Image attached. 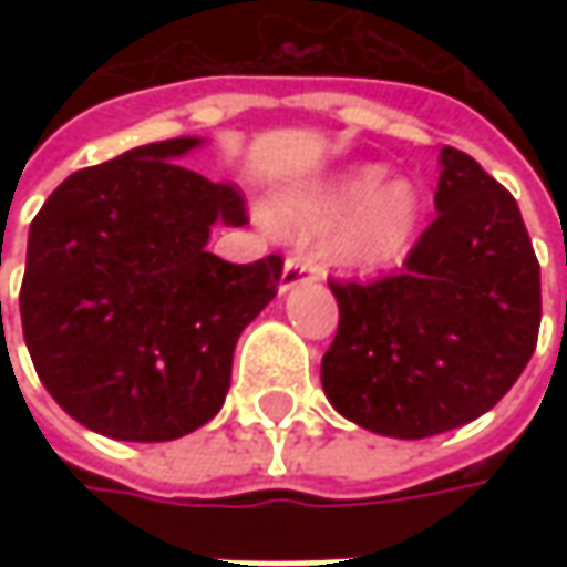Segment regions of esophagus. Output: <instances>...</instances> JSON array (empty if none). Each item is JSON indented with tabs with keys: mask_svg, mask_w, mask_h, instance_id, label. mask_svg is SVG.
<instances>
[{
	"mask_svg": "<svg viewBox=\"0 0 567 567\" xmlns=\"http://www.w3.org/2000/svg\"><path fill=\"white\" fill-rule=\"evenodd\" d=\"M318 268L312 258H306V255H290L287 258V265H284V274H280V284H277V290L280 293H290L293 287L299 284H309V280H316Z\"/></svg>",
	"mask_w": 567,
	"mask_h": 567,
	"instance_id": "esophagus-1",
	"label": "esophagus"
}]
</instances>
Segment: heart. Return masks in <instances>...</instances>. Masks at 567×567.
<instances>
[{
	"mask_svg": "<svg viewBox=\"0 0 567 567\" xmlns=\"http://www.w3.org/2000/svg\"><path fill=\"white\" fill-rule=\"evenodd\" d=\"M271 224L296 239L328 236V261L343 271H384L410 255L423 227V195L388 166L357 164L287 188Z\"/></svg>",
	"mask_w": 567,
	"mask_h": 567,
	"instance_id": "1",
	"label": "heart"
}]
</instances>
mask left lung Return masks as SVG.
Instances as JSON below:
<instances>
[{"instance_id":"left-lung-1","label":"left lung","mask_w":567,"mask_h":567,"mask_svg":"<svg viewBox=\"0 0 567 567\" xmlns=\"http://www.w3.org/2000/svg\"><path fill=\"white\" fill-rule=\"evenodd\" d=\"M439 217L403 271L331 284L338 338L321 388L350 423L429 439L508 394L539 334V265L517 202L464 151L439 154Z\"/></svg>"}]
</instances>
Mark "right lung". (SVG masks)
Masks as SVG:
<instances>
[{
  "instance_id": "add662e5",
  "label": "right lung",
  "mask_w": 567,
  "mask_h": 567,
  "mask_svg": "<svg viewBox=\"0 0 567 567\" xmlns=\"http://www.w3.org/2000/svg\"><path fill=\"white\" fill-rule=\"evenodd\" d=\"M205 138L132 147L72 173L33 217L21 328L53 401L120 442H173L217 416L233 350L277 296L284 261L229 265L214 224L243 227L233 186L176 161Z\"/></svg>"
}]
</instances>
